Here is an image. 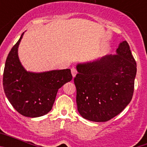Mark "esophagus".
<instances>
[{"label": "esophagus", "instance_id": "34e87169", "mask_svg": "<svg viewBox=\"0 0 147 147\" xmlns=\"http://www.w3.org/2000/svg\"><path fill=\"white\" fill-rule=\"evenodd\" d=\"M76 74H77V71H76V68H75V67H72V68H71V74H72L73 77H75Z\"/></svg>", "mask_w": 147, "mask_h": 147}]
</instances>
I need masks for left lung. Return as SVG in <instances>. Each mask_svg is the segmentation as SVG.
<instances>
[{
    "label": "left lung",
    "mask_w": 147,
    "mask_h": 147,
    "mask_svg": "<svg viewBox=\"0 0 147 147\" xmlns=\"http://www.w3.org/2000/svg\"><path fill=\"white\" fill-rule=\"evenodd\" d=\"M116 53L76 65V104L84 119L107 121L132 100L137 72L136 60L127 41L119 44Z\"/></svg>",
    "instance_id": "1"
}]
</instances>
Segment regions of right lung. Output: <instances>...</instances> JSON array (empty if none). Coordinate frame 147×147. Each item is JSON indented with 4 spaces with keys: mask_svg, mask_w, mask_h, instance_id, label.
I'll use <instances>...</instances> for the list:
<instances>
[{
    "mask_svg": "<svg viewBox=\"0 0 147 147\" xmlns=\"http://www.w3.org/2000/svg\"><path fill=\"white\" fill-rule=\"evenodd\" d=\"M23 33L8 54L3 85L13 107L21 115L40 117L51 110L58 90L72 80L71 70H54L43 73L28 72L19 60L18 49Z\"/></svg>",
    "mask_w": 147,
    "mask_h": 147,
    "instance_id": "right-lung-1",
    "label": "right lung"
}]
</instances>
